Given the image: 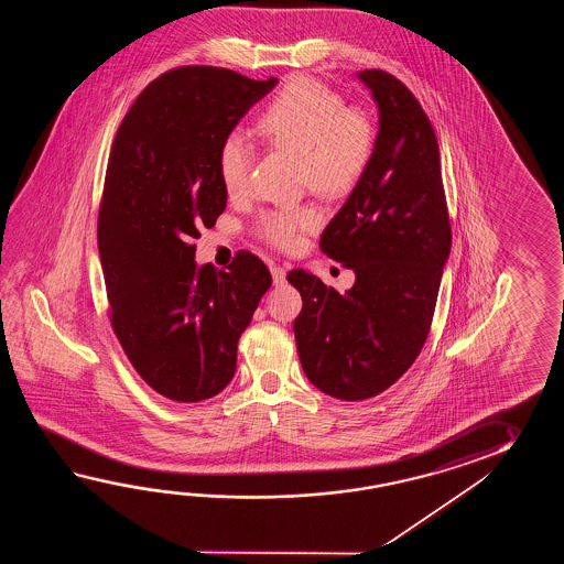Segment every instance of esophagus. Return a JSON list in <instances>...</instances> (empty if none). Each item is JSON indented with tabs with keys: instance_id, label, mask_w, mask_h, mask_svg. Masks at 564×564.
Instances as JSON below:
<instances>
[{
	"instance_id": "obj_1",
	"label": "esophagus",
	"mask_w": 564,
	"mask_h": 564,
	"mask_svg": "<svg viewBox=\"0 0 564 564\" xmlns=\"http://www.w3.org/2000/svg\"><path fill=\"white\" fill-rule=\"evenodd\" d=\"M272 278H274V284H282L286 280V268L284 265H272Z\"/></svg>"
}]
</instances>
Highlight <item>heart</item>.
Instances as JSON below:
<instances>
[{"instance_id": "heart-1", "label": "heart", "mask_w": 564, "mask_h": 564, "mask_svg": "<svg viewBox=\"0 0 564 564\" xmlns=\"http://www.w3.org/2000/svg\"><path fill=\"white\" fill-rule=\"evenodd\" d=\"M258 131L272 149L299 155V180L321 197H343L357 187L371 163L375 129L365 112L347 108L343 98L312 78L290 80L258 120ZM248 134L231 131L217 149L224 189L238 197L248 192L253 169ZM318 224L311 205L265 212L258 229L280 250H294Z\"/></svg>"}]
</instances>
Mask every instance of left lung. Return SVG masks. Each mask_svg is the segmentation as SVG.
I'll return each mask as SVG.
<instances>
[{
	"instance_id": "obj_1",
	"label": "left lung",
	"mask_w": 564,
	"mask_h": 564,
	"mask_svg": "<svg viewBox=\"0 0 564 564\" xmlns=\"http://www.w3.org/2000/svg\"><path fill=\"white\" fill-rule=\"evenodd\" d=\"M379 108L371 163L321 236V250L355 272L345 294L292 270L302 296L294 321L300 362L326 395L383 393L430 335L452 250L440 147L417 98L395 76L360 70Z\"/></svg>"
}]
</instances>
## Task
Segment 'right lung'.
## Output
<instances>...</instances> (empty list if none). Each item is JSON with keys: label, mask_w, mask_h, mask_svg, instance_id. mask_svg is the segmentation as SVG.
I'll use <instances>...</instances> for the list:
<instances>
[{"label": "right lung", "mask_w": 564, "mask_h": 564, "mask_svg": "<svg viewBox=\"0 0 564 564\" xmlns=\"http://www.w3.org/2000/svg\"><path fill=\"white\" fill-rule=\"evenodd\" d=\"M276 83L214 66L161 74L137 96L108 155L98 253L110 324L144 383L180 403L228 387L241 333L272 286L253 253L224 272L197 265L192 240L226 209L219 144Z\"/></svg>", "instance_id": "right-lung-1"}]
</instances>
